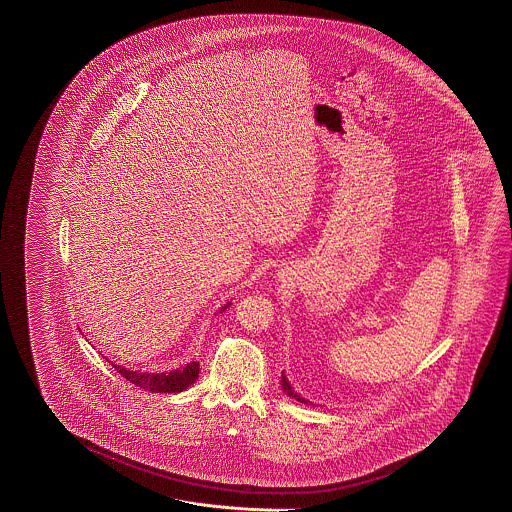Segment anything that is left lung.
Returning <instances> with one entry per match:
<instances>
[{
  "mask_svg": "<svg viewBox=\"0 0 512 512\" xmlns=\"http://www.w3.org/2000/svg\"><path fill=\"white\" fill-rule=\"evenodd\" d=\"M281 387H283V390H285L291 398H295L296 402L308 403L304 398H300V394H296L295 390L291 388V385H289V381H287V377H285V375H281Z\"/></svg>",
  "mask_w": 512,
  "mask_h": 512,
  "instance_id": "left-lung-1",
  "label": "left lung"
}]
</instances>
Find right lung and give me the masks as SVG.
Wrapping results in <instances>:
<instances>
[{"label": "right lung", "mask_w": 512, "mask_h": 512, "mask_svg": "<svg viewBox=\"0 0 512 512\" xmlns=\"http://www.w3.org/2000/svg\"><path fill=\"white\" fill-rule=\"evenodd\" d=\"M112 368L129 383L144 388V390H150V392H182L199 377V362H191V364H187L186 368L174 370L171 373L131 372V370H125L116 364H112Z\"/></svg>", "instance_id": "add662e5"}]
</instances>
